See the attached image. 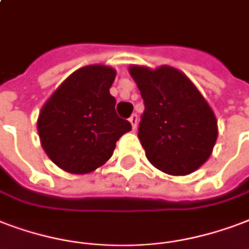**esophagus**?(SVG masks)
<instances>
[{
  "label": "esophagus",
  "instance_id": "1",
  "mask_svg": "<svg viewBox=\"0 0 249 249\" xmlns=\"http://www.w3.org/2000/svg\"><path fill=\"white\" fill-rule=\"evenodd\" d=\"M129 121H130V124H132V128L136 129L137 128V124H138V116L136 113H133L132 116L129 117Z\"/></svg>",
  "mask_w": 249,
  "mask_h": 249
}]
</instances>
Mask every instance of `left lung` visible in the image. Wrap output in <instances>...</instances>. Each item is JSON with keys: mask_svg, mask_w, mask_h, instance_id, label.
Returning a JSON list of instances; mask_svg holds the SVG:
<instances>
[{"mask_svg": "<svg viewBox=\"0 0 249 249\" xmlns=\"http://www.w3.org/2000/svg\"><path fill=\"white\" fill-rule=\"evenodd\" d=\"M145 104L138 138L146 158L170 175H188L212 154L218 129L212 108L189 79L171 66L129 68Z\"/></svg>", "mask_w": 249, "mask_h": 249, "instance_id": "1", "label": "left lung"}]
</instances>
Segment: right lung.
<instances>
[{
  "instance_id": "1",
  "label": "right lung",
  "mask_w": 249,
  "mask_h": 249,
  "mask_svg": "<svg viewBox=\"0 0 249 249\" xmlns=\"http://www.w3.org/2000/svg\"><path fill=\"white\" fill-rule=\"evenodd\" d=\"M116 71L90 65L74 71L41 108L37 132L53 163L70 174H87L107 162L119 138L132 129L117 116L109 94Z\"/></svg>"
}]
</instances>
